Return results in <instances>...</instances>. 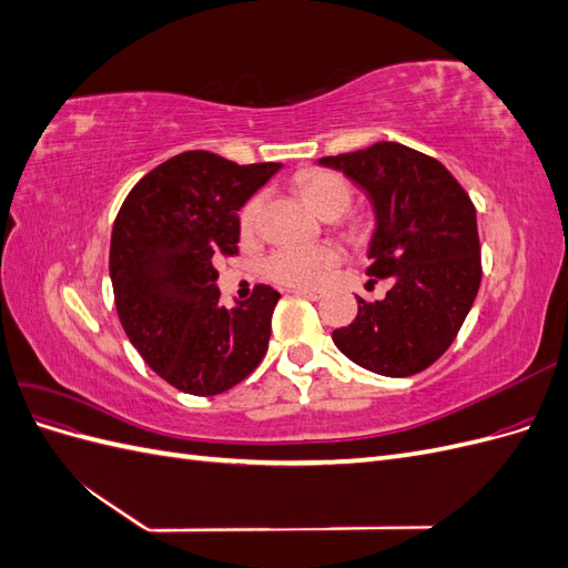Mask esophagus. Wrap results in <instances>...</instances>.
<instances>
[{"label": "esophagus", "mask_w": 568, "mask_h": 568, "mask_svg": "<svg viewBox=\"0 0 568 568\" xmlns=\"http://www.w3.org/2000/svg\"><path fill=\"white\" fill-rule=\"evenodd\" d=\"M291 294L303 296V298H311V301H320L322 298V291H313V288H291Z\"/></svg>", "instance_id": "esophagus-1"}]
</instances>
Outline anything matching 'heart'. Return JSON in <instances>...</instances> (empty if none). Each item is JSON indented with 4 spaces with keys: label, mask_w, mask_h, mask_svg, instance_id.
Wrapping results in <instances>:
<instances>
[{
    "label": "heart",
    "mask_w": 568,
    "mask_h": 568,
    "mask_svg": "<svg viewBox=\"0 0 568 568\" xmlns=\"http://www.w3.org/2000/svg\"><path fill=\"white\" fill-rule=\"evenodd\" d=\"M298 192L322 217L341 215L351 205V186L334 173H307L298 178ZM257 213H261V196H253L239 215L244 232H253ZM341 253L332 244L317 246H282L265 257V274L270 280L294 286L317 288L332 277Z\"/></svg>",
    "instance_id": "b5f03b06"
}]
</instances>
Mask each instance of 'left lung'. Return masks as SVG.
Instances as JSON below:
<instances>
[{
    "label": "left lung",
    "instance_id": "left-lung-1",
    "mask_svg": "<svg viewBox=\"0 0 568 568\" xmlns=\"http://www.w3.org/2000/svg\"><path fill=\"white\" fill-rule=\"evenodd\" d=\"M320 165L365 189L376 217L367 274L393 280L384 301L357 298V317L332 334L336 348L384 376L432 367L480 286L471 199L440 161L398 142L324 156Z\"/></svg>",
    "mask_w": 568,
    "mask_h": 568
}]
</instances>
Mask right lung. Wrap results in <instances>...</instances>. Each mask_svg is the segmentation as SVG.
I'll return each instance as SVG.
<instances>
[{"label":"right lung","instance_id":"right-lung-1","mask_svg":"<svg viewBox=\"0 0 568 568\" xmlns=\"http://www.w3.org/2000/svg\"><path fill=\"white\" fill-rule=\"evenodd\" d=\"M280 168L184 151L120 205L109 253L115 311L136 353L170 386L225 393L265 357L280 294L257 284L251 298L225 307L213 263L236 253L239 211Z\"/></svg>","mask_w":568,"mask_h":568}]
</instances>
